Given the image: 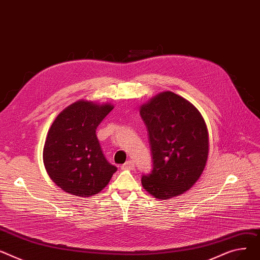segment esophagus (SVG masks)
<instances>
[{"label":"esophagus","mask_w":260,"mask_h":260,"mask_svg":"<svg viewBox=\"0 0 260 260\" xmlns=\"http://www.w3.org/2000/svg\"><path fill=\"white\" fill-rule=\"evenodd\" d=\"M120 167H121V169H124V170H132V169H134L135 165H134L133 160H127L124 165H121Z\"/></svg>","instance_id":"1"}]
</instances>
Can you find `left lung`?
<instances>
[{
  "label": "left lung",
  "mask_w": 260,
  "mask_h": 260,
  "mask_svg": "<svg viewBox=\"0 0 260 260\" xmlns=\"http://www.w3.org/2000/svg\"><path fill=\"white\" fill-rule=\"evenodd\" d=\"M148 130L152 170L143 174V187L158 200L189 190L202 175L208 158L205 120L195 107L170 91L141 108Z\"/></svg>",
  "instance_id": "1"
}]
</instances>
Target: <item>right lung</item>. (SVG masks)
<instances>
[{
	"label": "right lung",
	"instance_id": "add662e5",
	"mask_svg": "<svg viewBox=\"0 0 260 260\" xmlns=\"http://www.w3.org/2000/svg\"><path fill=\"white\" fill-rule=\"evenodd\" d=\"M110 105L80 101L60 112L46 139L43 158L55 184L70 194L88 197L103 190L117 168L106 159L95 130Z\"/></svg>",
	"mask_w": 260,
	"mask_h": 260
}]
</instances>
